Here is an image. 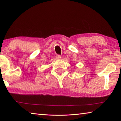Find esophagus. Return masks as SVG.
I'll use <instances>...</instances> for the list:
<instances>
[{
	"label": "esophagus",
	"mask_w": 121,
	"mask_h": 121,
	"mask_svg": "<svg viewBox=\"0 0 121 121\" xmlns=\"http://www.w3.org/2000/svg\"><path fill=\"white\" fill-rule=\"evenodd\" d=\"M56 59H58V60H60V59H61V56H60V55H56Z\"/></svg>",
	"instance_id": "34e87169"
}]
</instances>
